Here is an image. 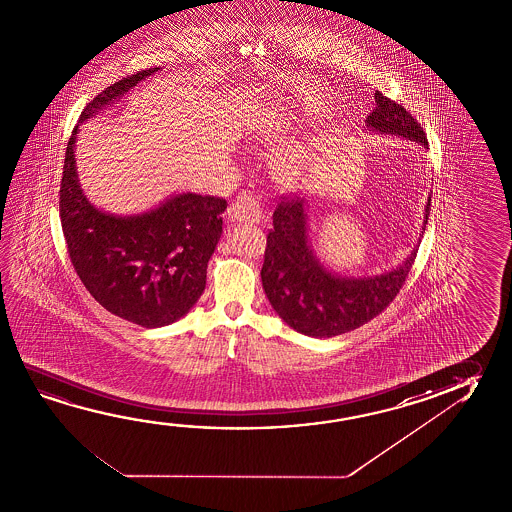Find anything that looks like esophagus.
<instances>
[{
    "mask_svg": "<svg viewBox=\"0 0 512 512\" xmlns=\"http://www.w3.org/2000/svg\"><path fill=\"white\" fill-rule=\"evenodd\" d=\"M230 221H248V223H259L262 218V209L257 198L252 194H241L235 202L230 203L227 210Z\"/></svg>",
    "mask_w": 512,
    "mask_h": 512,
    "instance_id": "34e87169",
    "label": "esophagus"
}]
</instances>
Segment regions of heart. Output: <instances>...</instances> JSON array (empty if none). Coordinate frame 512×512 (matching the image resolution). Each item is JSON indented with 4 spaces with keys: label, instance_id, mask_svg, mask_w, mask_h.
Wrapping results in <instances>:
<instances>
[{
    "label": "heart",
    "instance_id": "heart-1",
    "mask_svg": "<svg viewBox=\"0 0 512 512\" xmlns=\"http://www.w3.org/2000/svg\"><path fill=\"white\" fill-rule=\"evenodd\" d=\"M305 151L287 150L277 159V173L284 182L294 184L305 175Z\"/></svg>",
    "mask_w": 512,
    "mask_h": 512
}]
</instances>
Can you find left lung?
I'll use <instances>...</instances> for the list:
<instances>
[{"mask_svg":"<svg viewBox=\"0 0 512 512\" xmlns=\"http://www.w3.org/2000/svg\"><path fill=\"white\" fill-rule=\"evenodd\" d=\"M375 109L366 118V128L380 134L402 135L428 146L427 135L411 112L377 91ZM307 205L303 198L278 203L269 230L262 285L271 307L296 332L310 337L341 336L377 318L409 277L416 250L402 266L377 277H341L319 262L309 243ZM430 198L425 209V225ZM425 230V227H423Z\"/></svg>","mask_w":512,"mask_h":512,"instance_id":"left-lung-1","label":"left lung"}]
</instances>
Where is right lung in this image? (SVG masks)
<instances>
[{"label": "right lung", "instance_id": "1", "mask_svg": "<svg viewBox=\"0 0 512 512\" xmlns=\"http://www.w3.org/2000/svg\"><path fill=\"white\" fill-rule=\"evenodd\" d=\"M159 69H143L110 85L87 103L78 123L93 118ZM78 126L69 137L59 193L60 223L76 275L94 300L119 318L144 328L175 323L205 289L227 200L184 193L135 216L96 209L85 198L76 173Z\"/></svg>", "mask_w": 512, "mask_h": 512}]
</instances>
